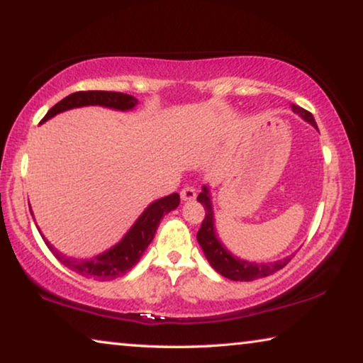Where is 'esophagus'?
Returning a JSON list of instances; mask_svg holds the SVG:
<instances>
[{
  "instance_id": "esophagus-1",
  "label": "esophagus",
  "mask_w": 363,
  "mask_h": 363,
  "mask_svg": "<svg viewBox=\"0 0 363 363\" xmlns=\"http://www.w3.org/2000/svg\"><path fill=\"white\" fill-rule=\"evenodd\" d=\"M181 199L184 201H194L196 199V192L194 187H184L181 190Z\"/></svg>"
}]
</instances>
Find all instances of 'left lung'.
Segmentation results:
<instances>
[{
	"mask_svg": "<svg viewBox=\"0 0 363 363\" xmlns=\"http://www.w3.org/2000/svg\"><path fill=\"white\" fill-rule=\"evenodd\" d=\"M291 110L317 130V123L312 113L298 106H294V104H291ZM196 200H199L205 208V219L203 223H201L199 233H196V240H199V245L201 250H203L208 262H210L211 267L216 270L218 274L223 275V277L235 281H251L256 279L267 277V275L277 272V270L285 267L286 264L290 262L291 256H286L284 259L274 262H250L247 259H240V257L232 255L230 251L224 247V243L219 240L216 227H214V211L211 203L210 187H201V192L196 196Z\"/></svg>",
	"mask_w": 363,
	"mask_h": 363,
	"instance_id": "8db88e82",
	"label": "left lung"
}]
</instances>
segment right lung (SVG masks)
I'll return each instance as SVG.
<instances>
[{
  "label": "right lung",
  "instance_id": "obj_1",
  "mask_svg": "<svg viewBox=\"0 0 363 363\" xmlns=\"http://www.w3.org/2000/svg\"><path fill=\"white\" fill-rule=\"evenodd\" d=\"M138 104L139 101L136 97L130 94L112 93V91H78V93H73L64 97V99L57 102L52 108H49V112L45 115V118L41 120V123L51 120L52 116L62 113L65 110L78 107L101 106L126 112V110H133ZM179 194H171L168 196H163V199L152 201L118 243L113 245V247L108 248L107 251H104V253L91 257V259H75V257L65 256L64 253H60V251L54 248L41 232L40 233L43 240L48 245V248L52 251V255L56 256L65 267H69L73 272H77L86 279L101 281L112 280L120 277L123 274H126L128 270H131L136 266L140 257H143L144 251L153 240V235H155L157 232L160 219L169 211L176 210V208L179 206Z\"/></svg>",
  "mask_w": 363,
  "mask_h": 363
}]
</instances>
